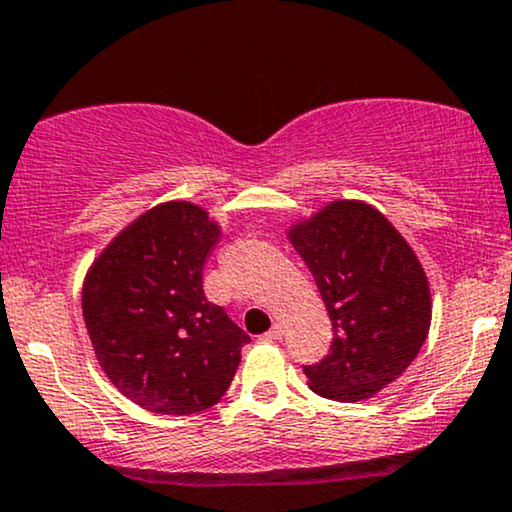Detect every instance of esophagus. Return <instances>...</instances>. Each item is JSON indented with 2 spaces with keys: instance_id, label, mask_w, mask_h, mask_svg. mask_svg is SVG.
<instances>
[{
  "instance_id": "esophagus-1",
  "label": "esophagus",
  "mask_w": 512,
  "mask_h": 512,
  "mask_svg": "<svg viewBox=\"0 0 512 512\" xmlns=\"http://www.w3.org/2000/svg\"><path fill=\"white\" fill-rule=\"evenodd\" d=\"M281 336H283V326L281 324H274L272 329H269L267 334H264V341H279Z\"/></svg>"
}]
</instances>
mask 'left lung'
<instances>
[{
  "instance_id": "8db88e82",
  "label": "left lung",
  "mask_w": 512,
  "mask_h": 512,
  "mask_svg": "<svg viewBox=\"0 0 512 512\" xmlns=\"http://www.w3.org/2000/svg\"><path fill=\"white\" fill-rule=\"evenodd\" d=\"M334 326L329 355L305 367L322 398L355 403L396 381L427 341L432 293L415 250L379 209L334 200L288 229Z\"/></svg>"
}]
</instances>
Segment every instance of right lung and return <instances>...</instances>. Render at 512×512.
I'll return each mask as SVG.
<instances>
[{"mask_svg":"<svg viewBox=\"0 0 512 512\" xmlns=\"http://www.w3.org/2000/svg\"><path fill=\"white\" fill-rule=\"evenodd\" d=\"M221 226L171 200L114 236L83 281V317L102 372L128 400L159 415L219 403L250 336L202 291Z\"/></svg>","mask_w":512,"mask_h":512,"instance_id":"obj_1","label":"right lung"}]
</instances>
